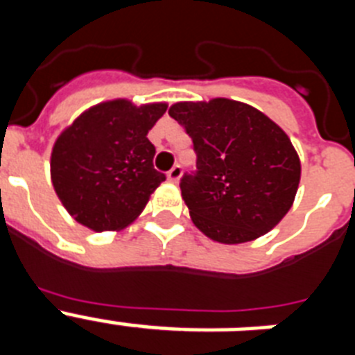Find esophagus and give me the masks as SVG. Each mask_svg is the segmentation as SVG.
<instances>
[{
  "label": "esophagus",
  "mask_w": 355,
  "mask_h": 355,
  "mask_svg": "<svg viewBox=\"0 0 355 355\" xmlns=\"http://www.w3.org/2000/svg\"><path fill=\"white\" fill-rule=\"evenodd\" d=\"M181 167L180 165H174V167L171 168V171L167 172V178H168V181H171V183H178V181L181 180Z\"/></svg>",
  "instance_id": "obj_1"
}]
</instances>
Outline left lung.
I'll list each match as a JSON object with an SVG mask.
<instances>
[{
    "label": "left lung",
    "instance_id": "8db88e82",
    "mask_svg": "<svg viewBox=\"0 0 355 355\" xmlns=\"http://www.w3.org/2000/svg\"><path fill=\"white\" fill-rule=\"evenodd\" d=\"M168 115L197 153V172L181 180V196L200 233L236 245L283 220L297 196L300 159L272 119L225 97L175 103Z\"/></svg>",
    "mask_w": 355,
    "mask_h": 355
}]
</instances>
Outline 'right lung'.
<instances>
[{
  "label": "right lung",
  "mask_w": 355,
  "mask_h": 355,
  "mask_svg": "<svg viewBox=\"0 0 355 355\" xmlns=\"http://www.w3.org/2000/svg\"><path fill=\"white\" fill-rule=\"evenodd\" d=\"M167 103L137 106L112 99L85 110L58 135L51 150V183L78 224L90 231H121L144 211L165 181L153 165L147 133Z\"/></svg>",
  "instance_id": "right-lung-1"
}]
</instances>
